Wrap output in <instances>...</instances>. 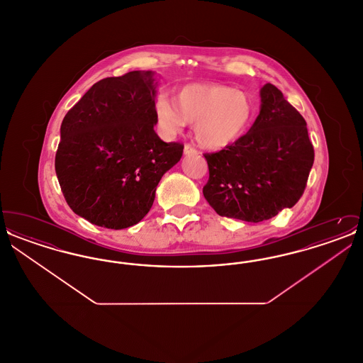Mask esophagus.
Here are the masks:
<instances>
[{
  "mask_svg": "<svg viewBox=\"0 0 363 363\" xmlns=\"http://www.w3.org/2000/svg\"><path fill=\"white\" fill-rule=\"evenodd\" d=\"M184 154L186 156H193L197 155L199 152H197V150H196L194 147H191L189 144H186V145H185V148H184Z\"/></svg>",
  "mask_w": 363,
  "mask_h": 363,
  "instance_id": "esophagus-1",
  "label": "esophagus"
}]
</instances>
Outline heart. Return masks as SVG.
Returning a JSON list of instances; mask_svg holds the SVG:
<instances>
[{"mask_svg": "<svg viewBox=\"0 0 363 363\" xmlns=\"http://www.w3.org/2000/svg\"><path fill=\"white\" fill-rule=\"evenodd\" d=\"M155 116L167 135L194 123L196 141L208 150H223L247 132L253 118L250 98L233 86L216 83H191L156 99Z\"/></svg>", "mask_w": 363, "mask_h": 363, "instance_id": "heart-1", "label": "heart"}]
</instances>
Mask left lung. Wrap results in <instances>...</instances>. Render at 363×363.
I'll use <instances>...</instances> for the list:
<instances>
[{
	"mask_svg": "<svg viewBox=\"0 0 363 363\" xmlns=\"http://www.w3.org/2000/svg\"><path fill=\"white\" fill-rule=\"evenodd\" d=\"M259 98V116L249 132L225 150L204 155L208 204L220 216L250 223L294 207L314 162L306 121L281 91L267 83Z\"/></svg>",
	"mask_w": 363,
	"mask_h": 363,
	"instance_id": "1",
	"label": "left lung"
}]
</instances>
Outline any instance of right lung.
<instances>
[{
    "instance_id": "right-lung-1",
    "label": "right lung",
    "mask_w": 363,
    "mask_h": 363,
    "mask_svg": "<svg viewBox=\"0 0 363 363\" xmlns=\"http://www.w3.org/2000/svg\"><path fill=\"white\" fill-rule=\"evenodd\" d=\"M155 73L133 70L91 86L61 123L55 174L72 211L92 225L121 230L152 207L156 186L181 160L156 125Z\"/></svg>"
}]
</instances>
